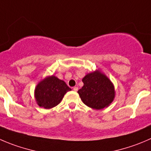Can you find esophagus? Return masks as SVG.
<instances>
[{
    "mask_svg": "<svg viewBox=\"0 0 151 151\" xmlns=\"http://www.w3.org/2000/svg\"><path fill=\"white\" fill-rule=\"evenodd\" d=\"M73 90H74V91H78V88H77V87H74V88H73Z\"/></svg>",
    "mask_w": 151,
    "mask_h": 151,
    "instance_id": "obj_1",
    "label": "esophagus"
}]
</instances>
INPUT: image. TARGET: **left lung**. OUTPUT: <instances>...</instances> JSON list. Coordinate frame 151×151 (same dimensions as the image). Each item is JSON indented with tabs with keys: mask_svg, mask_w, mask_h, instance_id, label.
<instances>
[{
	"mask_svg": "<svg viewBox=\"0 0 151 151\" xmlns=\"http://www.w3.org/2000/svg\"><path fill=\"white\" fill-rule=\"evenodd\" d=\"M82 81L84 85L77 93L85 105L101 110L112 103L116 95L114 86L100 70L87 74Z\"/></svg>",
	"mask_w": 151,
	"mask_h": 151,
	"instance_id": "left-lung-1",
	"label": "left lung"
}]
</instances>
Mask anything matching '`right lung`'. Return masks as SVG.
Listing matches in <instances>:
<instances>
[{
  "instance_id": "obj_1",
  "label": "right lung",
  "mask_w": 151,
  "mask_h": 151,
  "mask_svg": "<svg viewBox=\"0 0 151 151\" xmlns=\"http://www.w3.org/2000/svg\"><path fill=\"white\" fill-rule=\"evenodd\" d=\"M71 90L63 80L55 75L48 76L40 80L35 87V101L40 107L50 109L57 106L64 95Z\"/></svg>"
}]
</instances>
